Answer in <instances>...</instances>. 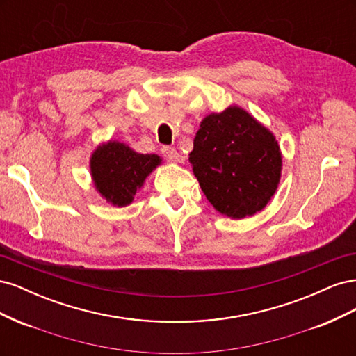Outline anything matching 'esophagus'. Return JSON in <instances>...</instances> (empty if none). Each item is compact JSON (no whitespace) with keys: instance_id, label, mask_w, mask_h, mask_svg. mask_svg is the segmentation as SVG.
<instances>
[{"instance_id":"34e87169","label":"esophagus","mask_w":356,"mask_h":356,"mask_svg":"<svg viewBox=\"0 0 356 356\" xmlns=\"http://www.w3.org/2000/svg\"><path fill=\"white\" fill-rule=\"evenodd\" d=\"M161 154H163L166 157V160L170 161V163H178V161L181 160V156H179V153L177 152L175 148L163 147V148H161Z\"/></svg>"}]
</instances>
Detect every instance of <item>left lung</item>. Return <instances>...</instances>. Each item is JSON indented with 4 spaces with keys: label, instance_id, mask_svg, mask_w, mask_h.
<instances>
[{
    "label": "left lung",
    "instance_id": "1",
    "mask_svg": "<svg viewBox=\"0 0 356 356\" xmlns=\"http://www.w3.org/2000/svg\"><path fill=\"white\" fill-rule=\"evenodd\" d=\"M188 161L209 203L233 220L263 211L282 175L276 136L239 105L203 118Z\"/></svg>",
    "mask_w": 356,
    "mask_h": 356
}]
</instances>
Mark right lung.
Segmentation results:
<instances>
[{"label": "right lung", "mask_w": 356, "mask_h": 356, "mask_svg": "<svg viewBox=\"0 0 356 356\" xmlns=\"http://www.w3.org/2000/svg\"><path fill=\"white\" fill-rule=\"evenodd\" d=\"M160 165V156L136 153L127 144L113 139L96 147L89 160L96 191L117 208L131 204L147 177Z\"/></svg>", "instance_id": "right-lung-1"}]
</instances>
